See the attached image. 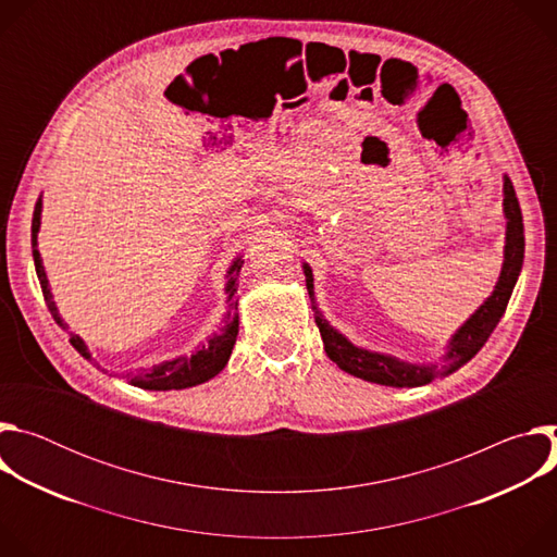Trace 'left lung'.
I'll use <instances>...</instances> for the list:
<instances>
[{
  "label": "left lung",
  "instance_id": "8db88e82",
  "mask_svg": "<svg viewBox=\"0 0 557 557\" xmlns=\"http://www.w3.org/2000/svg\"><path fill=\"white\" fill-rule=\"evenodd\" d=\"M503 213L507 218L505 231V260L500 269V277L492 290V295L469 314V320L449 337L443 355V363H412L399 357H392L385 352H374L368 348L355 346L346 335H342L329 320H324L322 310L317 308L314 301V284H312V269L304 262V277L310 297V306L314 312V324L322 333L324 350L344 372L359 376L370 383L389 385V387H419L432 383L436 376H447L465 366L475 352H479L494 329L498 326L500 317L509 304L518 275L522 271L524 260V224L522 211L516 198L513 183L509 176H503Z\"/></svg>",
  "mask_w": 557,
  "mask_h": 557
}]
</instances>
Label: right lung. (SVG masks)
<instances>
[{
	"instance_id": "add662e5",
	"label": "right lung",
	"mask_w": 557,
	"mask_h": 557,
	"mask_svg": "<svg viewBox=\"0 0 557 557\" xmlns=\"http://www.w3.org/2000/svg\"><path fill=\"white\" fill-rule=\"evenodd\" d=\"M41 196L37 198V205H35V211H33V260H35V271H37V277H39V284H41V290H44V299L48 304V310L50 314L54 317V322L67 331V324L61 320V314L57 310V304L52 299V293H50V286H48V277H46V271H44V262H41V253L37 249V233H39V226H41ZM245 260L243 256H237L233 260V264L228 267L226 271V286H224V293H226V312H224V326L220 333H213L207 344H202L191 357H176V359H170V361H163V363H156L151 368H143L138 372L132 374L129 383L136 385V387H143V389H183V387H194V385H200L209 379H213L218 372H222V368L226 366L228 357H231V350L235 346V339H237V326H240V317H237V275H240V269H243ZM70 344L74 346V350L82 355L84 359L92 361V355L86 346V342L70 333Z\"/></svg>"
}]
</instances>
